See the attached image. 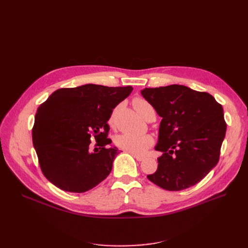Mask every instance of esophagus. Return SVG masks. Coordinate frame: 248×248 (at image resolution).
<instances>
[{"label":"esophagus","instance_id":"34e87169","mask_svg":"<svg viewBox=\"0 0 248 248\" xmlns=\"http://www.w3.org/2000/svg\"><path fill=\"white\" fill-rule=\"evenodd\" d=\"M134 155V157H135L139 162H141V161L145 160V158L141 157V155Z\"/></svg>","mask_w":248,"mask_h":248}]
</instances>
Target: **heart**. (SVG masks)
<instances>
[{"mask_svg":"<svg viewBox=\"0 0 248 248\" xmlns=\"http://www.w3.org/2000/svg\"><path fill=\"white\" fill-rule=\"evenodd\" d=\"M136 110L144 117L148 122L155 119V110L152 104L142 97H136L133 101ZM109 124L112 125L114 124V113L110 116ZM115 146L127 153L134 155H142L148 149H150L154 144L155 140L151 135L135 136L131 134H120L114 138Z\"/></svg>","mask_w":248,"mask_h":248,"instance_id":"heart-1","label":"heart"}]
</instances>
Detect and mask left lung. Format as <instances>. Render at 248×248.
<instances>
[{"mask_svg": "<svg viewBox=\"0 0 248 248\" xmlns=\"http://www.w3.org/2000/svg\"><path fill=\"white\" fill-rule=\"evenodd\" d=\"M141 95L162 117L155 150L163 155L148 179L168 191L196 185L219 161L226 133L222 106L209 93L178 84L145 88Z\"/></svg>", "mask_w": 248, "mask_h": 248, "instance_id": "8db88e82", "label": "left lung"}]
</instances>
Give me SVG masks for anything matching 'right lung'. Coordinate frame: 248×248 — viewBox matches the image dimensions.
I'll use <instances>...</instances> for the list:
<instances>
[{
  "label": "right lung",
  "instance_id": "obj_1",
  "mask_svg": "<svg viewBox=\"0 0 248 248\" xmlns=\"http://www.w3.org/2000/svg\"><path fill=\"white\" fill-rule=\"evenodd\" d=\"M132 86L85 84L60 88L40 104L32 129L43 175L57 188L73 193L93 189L112 169L119 150L108 139L113 108ZM97 142L91 151V140Z\"/></svg>",
  "mask_w": 248,
  "mask_h": 248
}]
</instances>
